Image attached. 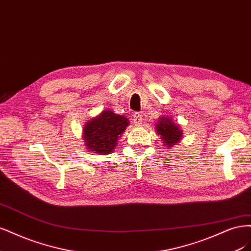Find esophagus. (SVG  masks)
<instances>
[{
    "mask_svg": "<svg viewBox=\"0 0 251 251\" xmlns=\"http://www.w3.org/2000/svg\"><path fill=\"white\" fill-rule=\"evenodd\" d=\"M142 121H143V117L141 114H135L134 117H133V123L134 125L139 126L142 124Z\"/></svg>",
    "mask_w": 251,
    "mask_h": 251,
    "instance_id": "obj_1",
    "label": "esophagus"
}]
</instances>
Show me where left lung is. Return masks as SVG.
Returning a JSON list of instances; mask_svg holds the SVG:
<instances>
[{
	"instance_id": "1",
	"label": "left lung",
	"mask_w": 251,
	"mask_h": 251,
	"mask_svg": "<svg viewBox=\"0 0 251 251\" xmlns=\"http://www.w3.org/2000/svg\"><path fill=\"white\" fill-rule=\"evenodd\" d=\"M155 130L167 147H173L181 140L182 130H180L179 126L176 125L171 118L160 117L155 125Z\"/></svg>"
}]
</instances>
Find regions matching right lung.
Here are the masks:
<instances>
[{"label": "right lung", "mask_w": 251, "mask_h": 251, "mask_svg": "<svg viewBox=\"0 0 251 251\" xmlns=\"http://www.w3.org/2000/svg\"><path fill=\"white\" fill-rule=\"evenodd\" d=\"M129 125L127 118L105 109L84 125L83 140L87 149L98 154H108L114 151L126 127Z\"/></svg>", "instance_id": "1"}]
</instances>
